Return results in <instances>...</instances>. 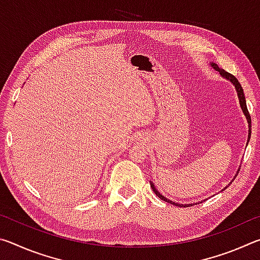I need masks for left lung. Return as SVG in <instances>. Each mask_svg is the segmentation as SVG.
<instances>
[{"label": "left lung", "mask_w": 260, "mask_h": 260, "mask_svg": "<svg viewBox=\"0 0 260 260\" xmlns=\"http://www.w3.org/2000/svg\"><path fill=\"white\" fill-rule=\"evenodd\" d=\"M211 67H212L215 71H218L219 73H220V76H221L222 78H225V79H227V80H230L233 85L235 86V89H236V91H237V96H239V100H240V105H241V109H242V111H243V113H244V116H245V118H246V120H248V125H249V135H248V142H246V146H248V143H249V140H250V136H251V117H250V113H249V111H248V108H246V102H245V96H244V93H243V88H242V86H241V83L239 82V80H237V79L233 76V74H231V73H228V72H226L225 70H222V69H220L217 64L215 63H211ZM240 171V170H239ZM239 171H237V174H239ZM237 174L235 175L234 177V179L237 177ZM234 179H233V181H234ZM150 186H151V188H152V190H153V192L156 193V195L159 197V199L161 200V201H164V202H167V203H171V204H173V205H175V206H184V208H186V206H192L193 204H197V203H193V204H179V203H175V202H172L171 200H167L165 196H162L161 193L157 190L156 189V187H155V184H153L152 182L150 183ZM227 188V187H226ZM225 188V189H226ZM200 204V203H199Z\"/></svg>", "instance_id": "8db88e82"}]
</instances>
